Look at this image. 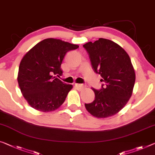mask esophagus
I'll use <instances>...</instances> for the list:
<instances>
[{"instance_id":"1","label":"esophagus","mask_w":155,"mask_h":155,"mask_svg":"<svg viewBox=\"0 0 155 155\" xmlns=\"http://www.w3.org/2000/svg\"><path fill=\"white\" fill-rule=\"evenodd\" d=\"M75 86L78 90H82L84 89V88H85V86L82 84H75Z\"/></svg>"}]
</instances>
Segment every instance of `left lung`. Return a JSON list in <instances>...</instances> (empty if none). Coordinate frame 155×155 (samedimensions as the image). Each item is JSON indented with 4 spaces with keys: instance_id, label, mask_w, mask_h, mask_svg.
<instances>
[{
    "instance_id": "obj_1",
    "label": "left lung",
    "mask_w": 155,
    "mask_h": 155,
    "mask_svg": "<svg viewBox=\"0 0 155 155\" xmlns=\"http://www.w3.org/2000/svg\"><path fill=\"white\" fill-rule=\"evenodd\" d=\"M89 56L94 72L101 75L104 84L93 88L95 100L85 104L89 112L96 118L115 115L127 103L135 83V72L128 54L111 40L100 38L83 45Z\"/></svg>"
}]
</instances>
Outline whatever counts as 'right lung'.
I'll list each match as a JSON object with an SVG mask.
<instances>
[{"label": "right lung", "instance_id": "add662e5", "mask_svg": "<svg viewBox=\"0 0 155 155\" xmlns=\"http://www.w3.org/2000/svg\"><path fill=\"white\" fill-rule=\"evenodd\" d=\"M78 47L48 38L38 43L23 56L17 80L23 97L32 108L49 112L64 103L73 86L56 76L62 74L61 64L66 53Z\"/></svg>", "mask_w": 155, "mask_h": 155}]
</instances>
